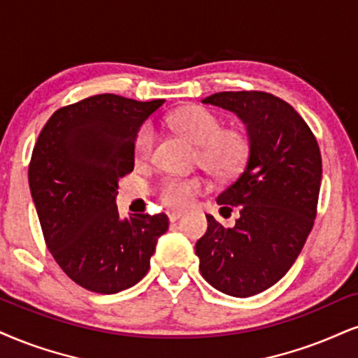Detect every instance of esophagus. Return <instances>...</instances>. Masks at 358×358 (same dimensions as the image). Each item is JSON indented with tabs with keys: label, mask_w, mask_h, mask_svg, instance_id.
<instances>
[{
	"label": "esophagus",
	"mask_w": 358,
	"mask_h": 358,
	"mask_svg": "<svg viewBox=\"0 0 358 358\" xmlns=\"http://www.w3.org/2000/svg\"><path fill=\"white\" fill-rule=\"evenodd\" d=\"M167 215H169L171 222H176V220L182 217V213H179V210H169V213H167Z\"/></svg>",
	"instance_id": "34e87169"
}]
</instances>
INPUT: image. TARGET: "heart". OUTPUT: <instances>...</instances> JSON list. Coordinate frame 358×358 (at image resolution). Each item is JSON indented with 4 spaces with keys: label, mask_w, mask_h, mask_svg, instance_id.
<instances>
[{
    "label": "heart",
    "mask_w": 358,
    "mask_h": 358,
    "mask_svg": "<svg viewBox=\"0 0 358 358\" xmlns=\"http://www.w3.org/2000/svg\"><path fill=\"white\" fill-rule=\"evenodd\" d=\"M172 129L197 144V161L217 178H231L244 167L250 152V138L241 127H224L222 117L204 106H186L169 114ZM156 132L151 124H143L136 132L132 154L138 162L151 157ZM206 182L197 176L166 178L157 189L159 199L174 209L191 206L196 196L204 191Z\"/></svg>",
    "instance_id": "1"
}]
</instances>
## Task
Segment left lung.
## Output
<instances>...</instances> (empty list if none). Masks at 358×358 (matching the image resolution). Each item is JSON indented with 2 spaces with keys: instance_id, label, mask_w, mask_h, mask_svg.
I'll return each mask as SVG.
<instances>
[{
  "instance_id": "8db88e82",
  "label": "left lung",
  "mask_w": 358,
  "mask_h": 358,
  "mask_svg": "<svg viewBox=\"0 0 358 358\" xmlns=\"http://www.w3.org/2000/svg\"><path fill=\"white\" fill-rule=\"evenodd\" d=\"M202 103L236 113L247 126L244 169L217 204L239 209L234 227L206 215L196 242L202 277L232 297H250L279 282L314 227L322 156L314 132L289 103L264 91L215 92Z\"/></svg>"
}]
</instances>
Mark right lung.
Here are the masks:
<instances>
[{"mask_svg": "<svg viewBox=\"0 0 358 358\" xmlns=\"http://www.w3.org/2000/svg\"><path fill=\"white\" fill-rule=\"evenodd\" d=\"M164 99L91 96L50 117L34 144L28 178L44 242L83 289L116 294L143 279L166 214L119 219L117 180L134 169L132 143Z\"/></svg>", "mask_w": 358, "mask_h": 358, "instance_id": "right-lung-1", "label": "right lung"}]
</instances>
